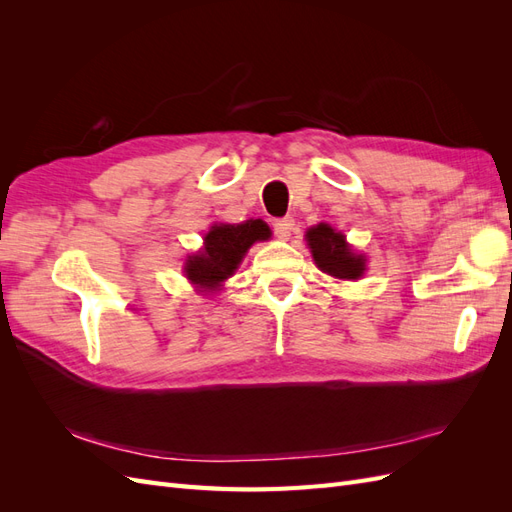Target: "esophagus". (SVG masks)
Wrapping results in <instances>:
<instances>
[{
    "label": "esophagus",
    "mask_w": 512,
    "mask_h": 512,
    "mask_svg": "<svg viewBox=\"0 0 512 512\" xmlns=\"http://www.w3.org/2000/svg\"><path fill=\"white\" fill-rule=\"evenodd\" d=\"M273 230L280 239H288L290 232L294 230V220L292 218H277V220H273Z\"/></svg>",
    "instance_id": "1"
}]
</instances>
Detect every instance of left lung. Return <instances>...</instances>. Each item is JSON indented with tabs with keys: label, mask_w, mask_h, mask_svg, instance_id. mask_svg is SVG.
Masks as SVG:
<instances>
[{
	"label": "left lung",
	"mask_w": 512,
	"mask_h": 512,
	"mask_svg": "<svg viewBox=\"0 0 512 512\" xmlns=\"http://www.w3.org/2000/svg\"><path fill=\"white\" fill-rule=\"evenodd\" d=\"M305 237L320 271L337 280H359L363 275L365 260L350 252L342 232H335L329 224H318L309 228Z\"/></svg>",
	"instance_id": "1"
}]
</instances>
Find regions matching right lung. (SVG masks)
Segmentation results:
<instances>
[{
	"label": "right lung",
	"mask_w": 512,
	"mask_h": 512,
	"mask_svg": "<svg viewBox=\"0 0 512 512\" xmlns=\"http://www.w3.org/2000/svg\"><path fill=\"white\" fill-rule=\"evenodd\" d=\"M269 237L271 230L262 220L213 226L205 237V250L185 262V275L200 288L218 290L235 273L250 245Z\"/></svg>",
	"instance_id": "1"
}]
</instances>
